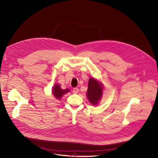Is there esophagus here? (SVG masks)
I'll return each mask as SVG.
<instances>
[{
	"label": "esophagus",
	"mask_w": 158,
	"mask_h": 158,
	"mask_svg": "<svg viewBox=\"0 0 158 158\" xmlns=\"http://www.w3.org/2000/svg\"><path fill=\"white\" fill-rule=\"evenodd\" d=\"M78 92H79V89L77 88H74L73 89V92L74 94H77Z\"/></svg>",
	"instance_id": "esophagus-1"
}]
</instances>
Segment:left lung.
<instances>
[{
    "instance_id": "left-lung-1",
    "label": "left lung",
    "mask_w": 158,
    "mask_h": 158,
    "mask_svg": "<svg viewBox=\"0 0 158 158\" xmlns=\"http://www.w3.org/2000/svg\"><path fill=\"white\" fill-rule=\"evenodd\" d=\"M104 86L100 79L90 77L86 96L89 102L93 106H97L103 97Z\"/></svg>"
}]
</instances>
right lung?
<instances>
[{
	"mask_svg": "<svg viewBox=\"0 0 158 158\" xmlns=\"http://www.w3.org/2000/svg\"><path fill=\"white\" fill-rule=\"evenodd\" d=\"M69 92L70 90L69 89H62L61 88V85L58 83L55 84L53 88L52 89V94L56 99L58 100H60L64 95L66 94Z\"/></svg>",
	"mask_w": 158,
	"mask_h": 158,
	"instance_id": "add662e5",
	"label": "right lung"
}]
</instances>
